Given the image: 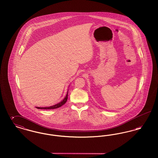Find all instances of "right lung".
Masks as SVG:
<instances>
[{"mask_svg":"<svg viewBox=\"0 0 158 158\" xmlns=\"http://www.w3.org/2000/svg\"><path fill=\"white\" fill-rule=\"evenodd\" d=\"M68 92L66 96V97L64 98V99L60 102V103L56 104V105H53V106H48V107H37L38 109H45V110H52V109H56V108H59L60 106H61L62 105H64L67 100H68Z\"/></svg>","mask_w":158,"mask_h":158,"instance_id":"obj_1","label":"right lung"}]
</instances>
